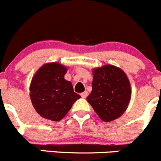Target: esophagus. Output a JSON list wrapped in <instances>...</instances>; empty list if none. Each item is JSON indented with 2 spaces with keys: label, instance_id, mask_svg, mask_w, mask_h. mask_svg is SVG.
Listing matches in <instances>:
<instances>
[{
  "label": "esophagus",
  "instance_id": "34e87169",
  "mask_svg": "<svg viewBox=\"0 0 161 161\" xmlns=\"http://www.w3.org/2000/svg\"><path fill=\"white\" fill-rule=\"evenodd\" d=\"M88 92H82L81 94H80V96H81V97L82 98H86L87 96H88Z\"/></svg>",
  "mask_w": 161,
  "mask_h": 161
}]
</instances>
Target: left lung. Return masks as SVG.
Masks as SVG:
<instances>
[{
  "instance_id": "left-lung-1",
  "label": "left lung",
  "mask_w": 161,
  "mask_h": 161,
  "mask_svg": "<svg viewBox=\"0 0 161 161\" xmlns=\"http://www.w3.org/2000/svg\"><path fill=\"white\" fill-rule=\"evenodd\" d=\"M92 90L87 100L103 122L117 119L126 111L131 88L123 70L112 65L93 69Z\"/></svg>"
}]
</instances>
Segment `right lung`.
<instances>
[{
    "label": "right lung",
    "instance_id": "add662e5",
    "mask_svg": "<svg viewBox=\"0 0 161 161\" xmlns=\"http://www.w3.org/2000/svg\"><path fill=\"white\" fill-rule=\"evenodd\" d=\"M67 68L58 62L44 64L36 71L30 85V98L38 114L58 122L63 119L80 96L64 78Z\"/></svg>",
    "mask_w": 161,
    "mask_h": 161
}]
</instances>
